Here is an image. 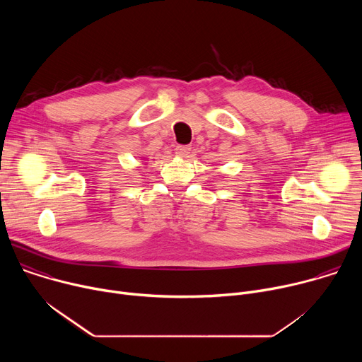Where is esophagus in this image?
<instances>
[{
    "instance_id": "obj_1",
    "label": "esophagus",
    "mask_w": 362,
    "mask_h": 362,
    "mask_svg": "<svg viewBox=\"0 0 362 362\" xmlns=\"http://www.w3.org/2000/svg\"><path fill=\"white\" fill-rule=\"evenodd\" d=\"M190 153V146H176V154L179 158H187V154Z\"/></svg>"
}]
</instances>
